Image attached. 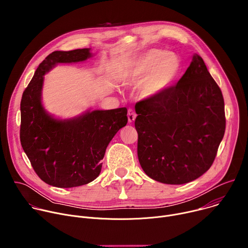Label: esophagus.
<instances>
[{"label":"esophagus","mask_w":248,"mask_h":248,"mask_svg":"<svg viewBox=\"0 0 248 248\" xmlns=\"http://www.w3.org/2000/svg\"><path fill=\"white\" fill-rule=\"evenodd\" d=\"M136 118V113L134 110L132 109H129L128 110V113H127V119H128V122L129 123H132Z\"/></svg>","instance_id":"obj_1"}]
</instances>
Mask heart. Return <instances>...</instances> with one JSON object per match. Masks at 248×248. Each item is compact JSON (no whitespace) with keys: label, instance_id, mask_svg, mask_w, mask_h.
I'll return each instance as SVG.
<instances>
[{"label":"heart","instance_id":"obj_1","mask_svg":"<svg viewBox=\"0 0 248 248\" xmlns=\"http://www.w3.org/2000/svg\"><path fill=\"white\" fill-rule=\"evenodd\" d=\"M182 62L175 54L153 49L125 62L121 69V80L127 85L141 82V93L152 97L167 89L179 76Z\"/></svg>","mask_w":248,"mask_h":248}]
</instances>
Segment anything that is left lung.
<instances>
[{
	"label": "left lung",
	"instance_id": "obj_1",
	"mask_svg": "<svg viewBox=\"0 0 248 248\" xmlns=\"http://www.w3.org/2000/svg\"><path fill=\"white\" fill-rule=\"evenodd\" d=\"M135 111L138 160L151 179L183 185L210 169L225 134V103L201 57L193 56L175 84L137 102Z\"/></svg>",
	"mask_w": 248,
	"mask_h": 248
}]
</instances>
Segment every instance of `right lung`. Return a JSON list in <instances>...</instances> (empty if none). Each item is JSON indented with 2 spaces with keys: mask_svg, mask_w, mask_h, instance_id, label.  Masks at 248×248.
Wrapping results in <instances>:
<instances>
[{
  "mask_svg": "<svg viewBox=\"0 0 248 248\" xmlns=\"http://www.w3.org/2000/svg\"><path fill=\"white\" fill-rule=\"evenodd\" d=\"M91 56L89 49L55 51L39 64L20 102V143L30 164L46 184L62 188L94 181L101 172L106 148L127 124V109L93 111L58 121L41 104L43 76L58 62H76Z\"/></svg>",
  "mask_w": 248,
  "mask_h": 248,
  "instance_id": "add662e5",
  "label": "right lung"
}]
</instances>
